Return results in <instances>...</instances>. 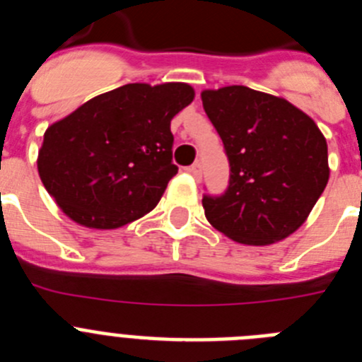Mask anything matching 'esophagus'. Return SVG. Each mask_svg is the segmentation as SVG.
<instances>
[{"instance_id": "esophagus-1", "label": "esophagus", "mask_w": 362, "mask_h": 362, "mask_svg": "<svg viewBox=\"0 0 362 362\" xmlns=\"http://www.w3.org/2000/svg\"><path fill=\"white\" fill-rule=\"evenodd\" d=\"M188 172H190V174L194 175V177H196L197 181H199L201 175H203V166H201V163H194V165H192L190 168H188Z\"/></svg>"}]
</instances>
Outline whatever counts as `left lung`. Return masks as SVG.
<instances>
[{
	"label": "left lung",
	"mask_w": 362,
	"mask_h": 362,
	"mask_svg": "<svg viewBox=\"0 0 362 362\" xmlns=\"http://www.w3.org/2000/svg\"><path fill=\"white\" fill-rule=\"evenodd\" d=\"M201 99L230 161L225 194L203 197L210 225L252 246L292 235L330 177L328 145L315 121L284 98L243 85L209 88Z\"/></svg>",
	"instance_id": "8db88e82"
}]
</instances>
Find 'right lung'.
I'll return each instance as SVG.
<instances>
[{
  "mask_svg": "<svg viewBox=\"0 0 362 362\" xmlns=\"http://www.w3.org/2000/svg\"><path fill=\"white\" fill-rule=\"evenodd\" d=\"M194 95L188 83H129L50 124L37 172L63 214L85 228L114 230L156 209L177 174L170 121Z\"/></svg>",
  "mask_w": 362,
  "mask_h": 362,
  "instance_id": "obj_1",
  "label": "right lung"
}]
</instances>
